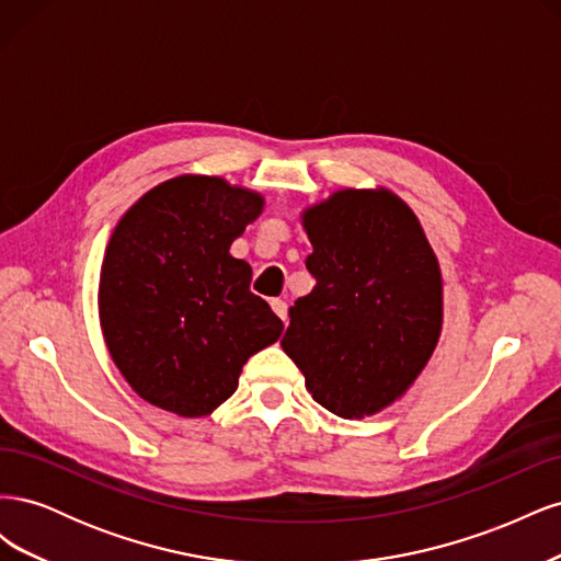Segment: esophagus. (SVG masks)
I'll return each mask as SVG.
<instances>
[{"instance_id":"obj_1","label":"esophagus","mask_w":561,"mask_h":561,"mask_svg":"<svg viewBox=\"0 0 561 561\" xmlns=\"http://www.w3.org/2000/svg\"><path fill=\"white\" fill-rule=\"evenodd\" d=\"M271 309H274V313L287 325V304L283 299H271Z\"/></svg>"}]
</instances>
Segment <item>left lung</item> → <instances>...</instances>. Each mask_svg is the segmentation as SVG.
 <instances>
[{
	"instance_id": "8db88e82",
	"label": "left lung",
	"mask_w": 561,
	"mask_h": 561,
	"mask_svg": "<svg viewBox=\"0 0 561 561\" xmlns=\"http://www.w3.org/2000/svg\"><path fill=\"white\" fill-rule=\"evenodd\" d=\"M313 290L283 348L328 412L363 419L400 398L443 325V278L414 213L390 192H336L307 210Z\"/></svg>"
}]
</instances>
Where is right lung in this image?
<instances>
[{
    "instance_id": "obj_1",
    "label": "right lung",
    "mask_w": 561,
    "mask_h": 561,
    "mask_svg": "<svg viewBox=\"0 0 561 561\" xmlns=\"http://www.w3.org/2000/svg\"><path fill=\"white\" fill-rule=\"evenodd\" d=\"M262 196L182 175L147 192L116 225L100 271V322L135 393L180 416H206L239 388L252 353L283 320L250 293L229 254Z\"/></svg>"
}]
</instances>
